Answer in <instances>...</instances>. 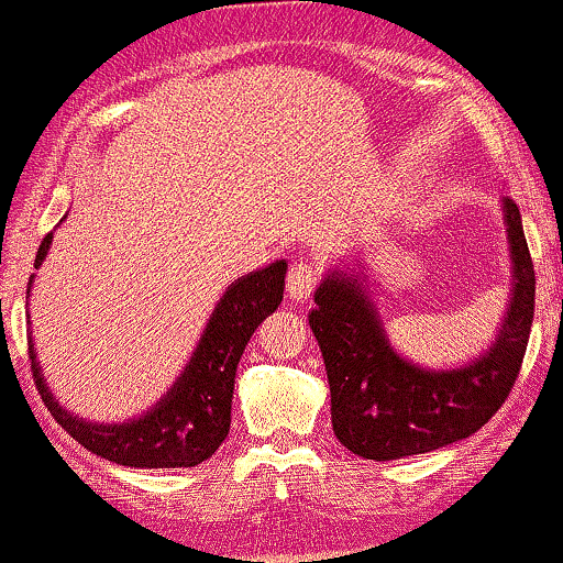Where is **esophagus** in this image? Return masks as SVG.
Masks as SVG:
<instances>
[{
  "instance_id": "obj_1",
  "label": "esophagus",
  "mask_w": 563,
  "mask_h": 563,
  "mask_svg": "<svg viewBox=\"0 0 563 563\" xmlns=\"http://www.w3.org/2000/svg\"><path fill=\"white\" fill-rule=\"evenodd\" d=\"M319 273L314 267V262L309 260H298L290 265L288 277H286V290L294 301H306L311 296V290L317 288Z\"/></svg>"
}]
</instances>
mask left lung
Returning <instances> with one entry per match:
<instances>
[{
    "label": "left lung",
    "mask_w": 563,
    "mask_h": 563,
    "mask_svg": "<svg viewBox=\"0 0 563 563\" xmlns=\"http://www.w3.org/2000/svg\"><path fill=\"white\" fill-rule=\"evenodd\" d=\"M511 246L509 311L496 343L473 364L429 372L400 358L364 283L327 275L314 294L311 332L322 347L332 395V429L364 460H400L454 444L488 423L515 387L536 314V269L515 199H504Z\"/></svg>",
    "instance_id": "obj_1"
}]
</instances>
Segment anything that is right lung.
I'll use <instances>...</instances> for the list:
<instances>
[{
  "mask_svg": "<svg viewBox=\"0 0 563 563\" xmlns=\"http://www.w3.org/2000/svg\"><path fill=\"white\" fill-rule=\"evenodd\" d=\"M52 233L41 241L33 265L44 262ZM286 262H273L265 269L244 275L225 290L220 303L212 311L208 330H205L199 347L191 355L189 366L176 379L170 393L130 423H88L82 418L69 416L59 408L54 395L48 393L35 364L33 343L27 340V355L35 387L41 400L56 423L73 437L77 444L90 450L98 457H106L126 467H195L202 460L216 454L231 429V400L233 382L241 353L254 330L273 314L283 301L286 286ZM27 280V294H31Z\"/></svg>",
  "mask_w": 563,
  "mask_h": 563,
  "instance_id": "obj_1",
  "label": "right lung"
}]
</instances>
